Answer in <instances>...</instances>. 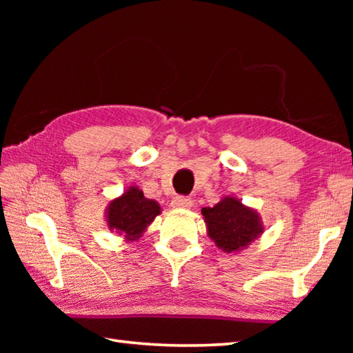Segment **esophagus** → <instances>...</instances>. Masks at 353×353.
<instances>
[{"instance_id": "esophagus-1", "label": "esophagus", "mask_w": 353, "mask_h": 353, "mask_svg": "<svg viewBox=\"0 0 353 353\" xmlns=\"http://www.w3.org/2000/svg\"><path fill=\"white\" fill-rule=\"evenodd\" d=\"M171 205L174 208H190L193 205V201L187 198V196H176V198H172Z\"/></svg>"}]
</instances>
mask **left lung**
<instances>
[{
  "mask_svg": "<svg viewBox=\"0 0 353 353\" xmlns=\"http://www.w3.org/2000/svg\"><path fill=\"white\" fill-rule=\"evenodd\" d=\"M207 225V235L224 252H240L255 238H259L263 227L260 214L234 196H224L216 205L202 208Z\"/></svg>",
  "mask_w": 353,
  "mask_h": 353,
  "instance_id": "8db88e82",
  "label": "left lung"
}]
</instances>
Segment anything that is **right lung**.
<instances>
[{"label":"right lung","instance_id":"right-lung-1","mask_svg":"<svg viewBox=\"0 0 353 353\" xmlns=\"http://www.w3.org/2000/svg\"><path fill=\"white\" fill-rule=\"evenodd\" d=\"M160 212L162 208L157 201L145 198L139 187H129L119 198L110 201L107 205V227L123 235L124 240L137 241Z\"/></svg>","mask_w":353,"mask_h":353}]
</instances>
